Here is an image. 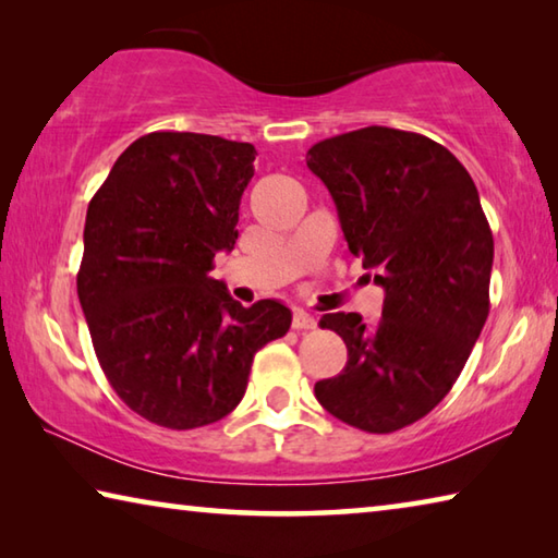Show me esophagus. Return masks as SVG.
Instances as JSON below:
<instances>
[{
	"label": "esophagus",
	"mask_w": 558,
	"mask_h": 558,
	"mask_svg": "<svg viewBox=\"0 0 558 558\" xmlns=\"http://www.w3.org/2000/svg\"><path fill=\"white\" fill-rule=\"evenodd\" d=\"M291 326H294L296 330H311V328H316V318L311 316V314H306V311L296 308V311H294V320H291Z\"/></svg>",
	"instance_id": "esophagus-1"
}]
</instances>
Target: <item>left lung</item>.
Listing matches in <instances>:
<instances>
[{
    "instance_id": "obj_1",
    "label": "left lung",
    "mask_w": 558,
    "mask_h": 558,
    "mask_svg": "<svg viewBox=\"0 0 558 558\" xmlns=\"http://www.w3.org/2000/svg\"><path fill=\"white\" fill-rule=\"evenodd\" d=\"M348 250L385 289L383 318L326 314L345 340L320 407L369 434L418 422L451 392L490 314L493 232L465 166L424 134L365 126L314 144ZM369 277V274H365Z\"/></svg>"
}]
</instances>
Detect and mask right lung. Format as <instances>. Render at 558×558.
Wrapping results in <instances>:
<instances>
[{"label":"right lung","mask_w":558,"mask_h":558,"mask_svg":"<svg viewBox=\"0 0 558 558\" xmlns=\"http://www.w3.org/2000/svg\"><path fill=\"white\" fill-rule=\"evenodd\" d=\"M254 154L213 134H144L87 205L77 299L105 377L151 424L220 422L242 402L254 353L291 326L281 301L244 308L208 277L238 240Z\"/></svg>","instance_id":"1"}]
</instances>
